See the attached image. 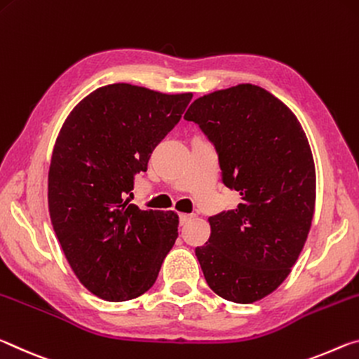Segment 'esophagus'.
Here are the masks:
<instances>
[{"mask_svg": "<svg viewBox=\"0 0 359 359\" xmlns=\"http://www.w3.org/2000/svg\"><path fill=\"white\" fill-rule=\"evenodd\" d=\"M192 219V215H186V213H181L180 215V222L181 224H186L187 221H191Z\"/></svg>", "mask_w": 359, "mask_h": 359, "instance_id": "1", "label": "esophagus"}]
</instances>
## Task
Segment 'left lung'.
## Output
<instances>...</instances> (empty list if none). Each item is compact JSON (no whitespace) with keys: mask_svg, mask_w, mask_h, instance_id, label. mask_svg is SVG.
<instances>
[{"mask_svg":"<svg viewBox=\"0 0 359 359\" xmlns=\"http://www.w3.org/2000/svg\"><path fill=\"white\" fill-rule=\"evenodd\" d=\"M216 146L222 183L238 207L211 216L208 242L196 256L203 277L226 301H261L283 283L312 226L316 175L294 113L259 86L207 93L186 111Z\"/></svg>","mask_w":359,"mask_h":359,"instance_id":"1","label":"left lung"}]
</instances>
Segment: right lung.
Segmentation results:
<instances>
[{
    "label": "right lung",
    "instance_id": "obj_1",
    "mask_svg": "<svg viewBox=\"0 0 359 359\" xmlns=\"http://www.w3.org/2000/svg\"><path fill=\"white\" fill-rule=\"evenodd\" d=\"M191 98L119 82L82 98L63 122L47 176L49 215L69 267L100 299L144 294L175 245V211L140 210L124 197Z\"/></svg>",
    "mask_w": 359,
    "mask_h": 359
}]
</instances>
